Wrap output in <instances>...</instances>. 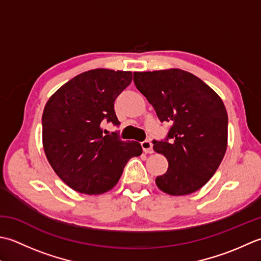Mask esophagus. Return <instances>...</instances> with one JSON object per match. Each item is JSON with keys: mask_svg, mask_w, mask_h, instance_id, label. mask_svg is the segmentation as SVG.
<instances>
[{"mask_svg": "<svg viewBox=\"0 0 261 261\" xmlns=\"http://www.w3.org/2000/svg\"><path fill=\"white\" fill-rule=\"evenodd\" d=\"M141 145H142V148H143V151H144V153H153V145H152L151 141H148V140L143 141L141 143Z\"/></svg>", "mask_w": 261, "mask_h": 261, "instance_id": "1", "label": "esophagus"}]
</instances>
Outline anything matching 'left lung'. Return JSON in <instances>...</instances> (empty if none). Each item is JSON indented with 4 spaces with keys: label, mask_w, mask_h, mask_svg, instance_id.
Returning <instances> with one entry per match:
<instances>
[{
    "label": "left lung",
    "mask_w": 261,
    "mask_h": 261,
    "mask_svg": "<svg viewBox=\"0 0 261 261\" xmlns=\"http://www.w3.org/2000/svg\"><path fill=\"white\" fill-rule=\"evenodd\" d=\"M134 83L147 99L168 136L153 141L154 151L167 158V172L155 184L172 196L193 194L213 177L227 146V114L214 90L179 68L135 72Z\"/></svg>",
    "instance_id": "8db88e82"
}]
</instances>
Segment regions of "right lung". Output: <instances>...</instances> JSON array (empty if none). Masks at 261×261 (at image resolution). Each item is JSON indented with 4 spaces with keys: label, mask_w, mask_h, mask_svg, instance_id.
I'll return each mask as SVG.
<instances>
[{
    "label": "right lung",
    "mask_w": 261,
    "mask_h": 261,
    "mask_svg": "<svg viewBox=\"0 0 261 261\" xmlns=\"http://www.w3.org/2000/svg\"><path fill=\"white\" fill-rule=\"evenodd\" d=\"M132 72L95 68L79 74L51 95L42 114V145L51 168L68 187L88 195L113 189L133 156L135 141L103 135L105 121L118 126L114 103Z\"/></svg>",
    "instance_id": "1"
}]
</instances>
